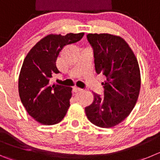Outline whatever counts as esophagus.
Listing matches in <instances>:
<instances>
[{"mask_svg": "<svg viewBox=\"0 0 160 160\" xmlns=\"http://www.w3.org/2000/svg\"><path fill=\"white\" fill-rule=\"evenodd\" d=\"M72 91H73V92H75V93H77V92H80V91H82V89H80V88H72Z\"/></svg>", "mask_w": 160, "mask_h": 160, "instance_id": "34e87169", "label": "esophagus"}]
</instances>
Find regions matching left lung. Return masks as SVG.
Wrapping results in <instances>:
<instances>
[{
    "label": "left lung",
    "mask_w": 160,
    "mask_h": 160,
    "mask_svg": "<svg viewBox=\"0 0 160 160\" xmlns=\"http://www.w3.org/2000/svg\"><path fill=\"white\" fill-rule=\"evenodd\" d=\"M87 38L94 50L95 71L105 81L102 83L104 95L93 92V102L85 107V114L96 126L114 127L129 115L137 103L141 90L138 62L118 35L88 34Z\"/></svg>",
    "instance_id": "left-lung-1"
}]
</instances>
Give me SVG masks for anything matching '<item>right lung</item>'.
I'll list each match as a JSON object with an SVG mask.
<instances>
[{
    "instance_id": "1",
    "label": "right lung",
    "mask_w": 160,
    "mask_h": 160,
    "mask_svg": "<svg viewBox=\"0 0 160 160\" xmlns=\"http://www.w3.org/2000/svg\"><path fill=\"white\" fill-rule=\"evenodd\" d=\"M84 33L66 35L50 34L31 49L20 69L18 89L20 100L30 116L38 123H59L69 108L72 88L50 84L53 73H58L57 58L64 46L76 43Z\"/></svg>"
}]
</instances>
